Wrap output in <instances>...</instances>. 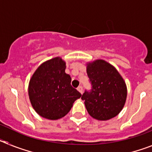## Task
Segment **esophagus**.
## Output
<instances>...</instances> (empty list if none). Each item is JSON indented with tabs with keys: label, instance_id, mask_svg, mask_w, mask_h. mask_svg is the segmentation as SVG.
<instances>
[{
	"label": "esophagus",
	"instance_id": "esophagus-1",
	"mask_svg": "<svg viewBox=\"0 0 152 152\" xmlns=\"http://www.w3.org/2000/svg\"><path fill=\"white\" fill-rule=\"evenodd\" d=\"M77 89V91H78L80 93V94H82V93H83V87H82V86H79Z\"/></svg>",
	"mask_w": 152,
	"mask_h": 152
}]
</instances>
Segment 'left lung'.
Returning <instances> with one entry per match:
<instances>
[{
    "instance_id": "8db88e82",
    "label": "left lung",
    "mask_w": 152,
    "mask_h": 152,
    "mask_svg": "<svg viewBox=\"0 0 152 152\" xmlns=\"http://www.w3.org/2000/svg\"><path fill=\"white\" fill-rule=\"evenodd\" d=\"M87 73L91 84L81 99L88 113L98 120H108L123 108L127 95L126 83L116 69L103 60L88 64Z\"/></svg>"
}]
</instances>
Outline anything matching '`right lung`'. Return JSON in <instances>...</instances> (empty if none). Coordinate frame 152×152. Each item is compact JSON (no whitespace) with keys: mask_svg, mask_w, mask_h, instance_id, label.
Listing matches in <instances>:
<instances>
[{"mask_svg":"<svg viewBox=\"0 0 152 152\" xmlns=\"http://www.w3.org/2000/svg\"><path fill=\"white\" fill-rule=\"evenodd\" d=\"M65 62L57 57L37 68L29 84V96L36 112L48 119H60L70 111L81 94L71 84Z\"/></svg>","mask_w":152,"mask_h":152,"instance_id":"add662e5","label":"right lung"}]
</instances>
